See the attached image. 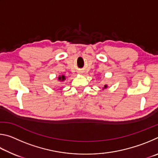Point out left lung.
I'll return each instance as SVG.
<instances>
[{
	"instance_id": "left-lung-1",
	"label": "left lung",
	"mask_w": 158,
	"mask_h": 158,
	"mask_svg": "<svg viewBox=\"0 0 158 158\" xmlns=\"http://www.w3.org/2000/svg\"><path fill=\"white\" fill-rule=\"evenodd\" d=\"M106 88H107V85H105V86H104V88H103V89H106Z\"/></svg>"
}]
</instances>
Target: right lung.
I'll list each match as a JSON object with an SVG mask.
<instances>
[{
  "mask_svg": "<svg viewBox=\"0 0 158 158\" xmlns=\"http://www.w3.org/2000/svg\"><path fill=\"white\" fill-rule=\"evenodd\" d=\"M65 79V77L64 76V75H61V76L58 77V80H59V81H63Z\"/></svg>",
  "mask_w": 158,
  "mask_h": 158,
  "instance_id": "1",
  "label": "right lung"
}]
</instances>
